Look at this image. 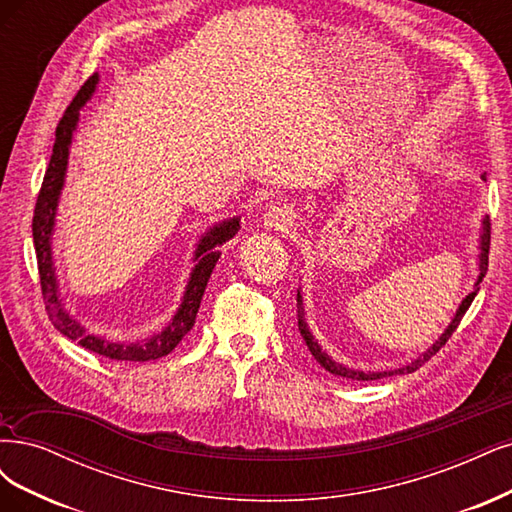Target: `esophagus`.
<instances>
[{
  "label": "esophagus",
  "mask_w": 512,
  "mask_h": 512,
  "mask_svg": "<svg viewBox=\"0 0 512 512\" xmlns=\"http://www.w3.org/2000/svg\"><path fill=\"white\" fill-rule=\"evenodd\" d=\"M294 224V218L290 214V209L286 207H271L267 214H264V226L273 228V231H286Z\"/></svg>",
  "instance_id": "34e87169"
}]
</instances>
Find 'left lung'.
Listing matches in <instances>:
<instances>
[{
    "mask_svg": "<svg viewBox=\"0 0 512 512\" xmlns=\"http://www.w3.org/2000/svg\"><path fill=\"white\" fill-rule=\"evenodd\" d=\"M485 178V175H483ZM489 243H491V222H489V216L483 220V235H481V256H479V269H481V275H479V281L474 286V288L464 301H462V305H460V309H457V313H455V317H453V322L449 324V328L445 330V334L443 337H440L428 351L426 354H421L417 360H413L411 364H407V366H402V368H398V370H383V373H362V370H354V368H345L343 364H339V362H334L328 354H324L322 351V347L317 345V341H313V337H311V332H309V328H307V324H305V313H303V296H301V292H296V315H298V330H301V337L305 339V343H307V347H309V351L313 354V358L320 362L328 373H332V375H337V377H343V379H354V381H375V379H383V377H390V375H407V373H415V370L419 368V366H424L432 356H436L438 351H440V347H443L449 339H451V334L457 330V326H460V322H462V317H464V313L468 311V307L472 305V301H474V296H477V292H479V284L483 281V277H485V273H487V262H489Z\"/></svg>",
    "mask_w": 512,
    "mask_h": 512,
    "instance_id": "8db88e82",
    "label": "left lung"
}]
</instances>
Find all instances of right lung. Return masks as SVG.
<instances>
[{"instance_id": "1", "label": "right lung", "mask_w": 512, "mask_h": 512, "mask_svg": "<svg viewBox=\"0 0 512 512\" xmlns=\"http://www.w3.org/2000/svg\"><path fill=\"white\" fill-rule=\"evenodd\" d=\"M97 74L88 78L72 103L67 105V110L63 118L57 125V139L55 146H52V156L48 169L44 173V182L40 188L38 201H35L33 209V245H35V256H38V271H40V286H42V296H44V305L50 315V322L55 324V328L65 334L67 339L78 341L84 349L93 351V354L112 358V360H127V362H150L156 358L167 356L169 351L178 347V343L186 337V334L195 326L197 313L201 307V298L207 288V281L211 277V271H214L216 262L220 258V252H216V245H222L224 241L231 239L237 228L239 220H226L218 226L211 228V231L201 239L199 250L195 254L197 267L190 275V281L184 292V301L175 313L173 322L161 332L154 334V337L146 339L144 343H114L108 339L95 337V334H88L69 311H65L61 298H59V286H57V277H55V267H52V254H50V233L52 226H55V211H57V201L63 188L65 180V167H67V154H69V144H72V133L78 125V116L80 108L91 99L95 84H97Z\"/></svg>"}]
</instances>
